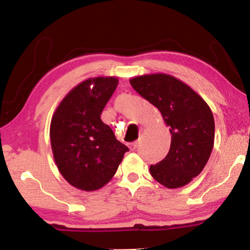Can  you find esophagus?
<instances>
[{
  "label": "esophagus",
  "instance_id": "obj_1",
  "mask_svg": "<svg viewBox=\"0 0 250 250\" xmlns=\"http://www.w3.org/2000/svg\"><path fill=\"white\" fill-rule=\"evenodd\" d=\"M137 146H138V142H137V141L129 143V147H130L131 151H134L135 149H137Z\"/></svg>",
  "mask_w": 250,
  "mask_h": 250
}]
</instances>
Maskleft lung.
Returning a JSON list of instances; mask_svg holds the SVG:
<instances>
[{
  "instance_id": "8db88e82",
  "label": "left lung",
  "mask_w": 250,
  "mask_h": 250,
  "mask_svg": "<svg viewBox=\"0 0 250 250\" xmlns=\"http://www.w3.org/2000/svg\"><path fill=\"white\" fill-rule=\"evenodd\" d=\"M130 83L159 109L171 132L170 151L150 167L151 175L167 188H183L203 171L213 150L215 124L209 105L188 84L167 74L137 76Z\"/></svg>"
}]
</instances>
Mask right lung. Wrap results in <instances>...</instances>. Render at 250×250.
<instances>
[{"label":"right lung","mask_w":250,"mask_h":250,"mask_svg":"<svg viewBox=\"0 0 250 250\" xmlns=\"http://www.w3.org/2000/svg\"><path fill=\"white\" fill-rule=\"evenodd\" d=\"M117 77H94L74 87L55 110L49 137L62 177L82 191H97L116 174L128 147L100 115L118 86Z\"/></svg>","instance_id":"right-lung-1"}]
</instances>
